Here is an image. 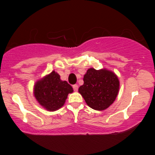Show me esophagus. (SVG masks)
I'll return each instance as SVG.
<instances>
[{"label":"esophagus","instance_id":"obj_1","mask_svg":"<svg viewBox=\"0 0 155 155\" xmlns=\"http://www.w3.org/2000/svg\"><path fill=\"white\" fill-rule=\"evenodd\" d=\"M73 88H74V91H77L78 88H79V86H78L77 84H74V85H73Z\"/></svg>","mask_w":155,"mask_h":155}]
</instances>
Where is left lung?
Segmentation results:
<instances>
[{"label":"left lung","mask_w":155,"mask_h":155,"mask_svg":"<svg viewBox=\"0 0 155 155\" xmlns=\"http://www.w3.org/2000/svg\"><path fill=\"white\" fill-rule=\"evenodd\" d=\"M84 84L79 87L81 94L88 106L96 111L109 107L116 100L120 90L118 76L111 71L90 68L84 76Z\"/></svg>","instance_id":"1"}]
</instances>
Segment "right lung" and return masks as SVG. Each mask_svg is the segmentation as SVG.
Returning a JSON list of instances; mask_svg holds the SVG:
<instances>
[{
	"label": "right lung",
	"mask_w": 155,
	"mask_h": 155,
	"mask_svg": "<svg viewBox=\"0 0 155 155\" xmlns=\"http://www.w3.org/2000/svg\"><path fill=\"white\" fill-rule=\"evenodd\" d=\"M74 92L73 87L60 79V76L54 71L44 76L35 83L33 95L42 107L49 111H54L65 104L68 95Z\"/></svg>",
	"instance_id": "obj_1"
}]
</instances>
